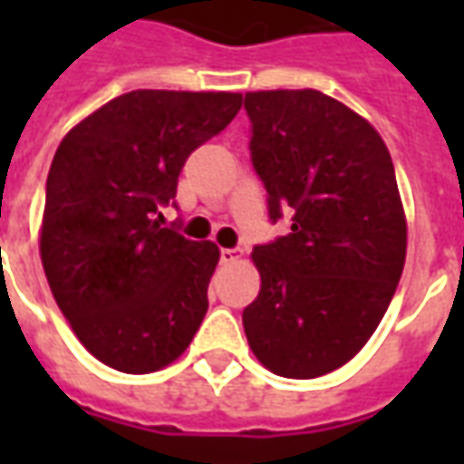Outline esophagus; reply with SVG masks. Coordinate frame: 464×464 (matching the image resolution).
Masks as SVG:
<instances>
[{
    "label": "esophagus",
    "instance_id": "1",
    "mask_svg": "<svg viewBox=\"0 0 464 464\" xmlns=\"http://www.w3.org/2000/svg\"><path fill=\"white\" fill-rule=\"evenodd\" d=\"M241 258V251H236V248H221V263L223 266H231Z\"/></svg>",
    "mask_w": 464,
    "mask_h": 464
}]
</instances>
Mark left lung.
Wrapping results in <instances>:
<instances>
[{
    "label": "left lung",
    "mask_w": 464,
    "mask_h": 464,
    "mask_svg": "<svg viewBox=\"0 0 464 464\" xmlns=\"http://www.w3.org/2000/svg\"><path fill=\"white\" fill-rule=\"evenodd\" d=\"M251 163L268 218L291 231L253 246L261 293L243 311L248 345L283 378L345 365L395 295L408 228L388 146L315 89L251 92Z\"/></svg>",
    "instance_id": "left-lung-1"
}]
</instances>
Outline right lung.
I'll return each mask as SVG.
<instances>
[{"label": "right lung", "mask_w": 464, "mask_h": 464, "mask_svg": "<svg viewBox=\"0 0 464 464\" xmlns=\"http://www.w3.org/2000/svg\"><path fill=\"white\" fill-rule=\"evenodd\" d=\"M241 94L139 89L86 116L46 176L42 263L56 305L109 368L143 375L188 348L218 248L161 226L183 163L221 133Z\"/></svg>", "instance_id": "obj_1"}]
</instances>
